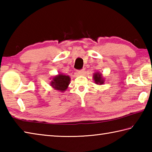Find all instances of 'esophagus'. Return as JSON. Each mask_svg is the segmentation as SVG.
<instances>
[{"label": "esophagus", "mask_w": 152, "mask_h": 152, "mask_svg": "<svg viewBox=\"0 0 152 152\" xmlns=\"http://www.w3.org/2000/svg\"><path fill=\"white\" fill-rule=\"evenodd\" d=\"M84 69L81 70H78V71H77V74H78V75H82V74H84Z\"/></svg>", "instance_id": "1"}]
</instances>
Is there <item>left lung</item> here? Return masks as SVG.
Returning a JSON list of instances; mask_svg holds the SVG:
<instances>
[{
	"label": "left lung",
	"mask_w": 152,
	"mask_h": 152,
	"mask_svg": "<svg viewBox=\"0 0 152 152\" xmlns=\"http://www.w3.org/2000/svg\"><path fill=\"white\" fill-rule=\"evenodd\" d=\"M93 78L95 84L97 85H102L105 82V78L103 77L102 74L99 72H96L94 74Z\"/></svg>",
	"instance_id": "8db88e82"
}]
</instances>
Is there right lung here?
Here are the masks:
<instances>
[{
  "instance_id": "add662e5",
  "label": "right lung",
  "mask_w": 152,
  "mask_h": 152,
  "mask_svg": "<svg viewBox=\"0 0 152 152\" xmlns=\"http://www.w3.org/2000/svg\"><path fill=\"white\" fill-rule=\"evenodd\" d=\"M50 85L56 90L63 92L67 90L70 82V77L63 74H58L50 78Z\"/></svg>"
}]
</instances>
